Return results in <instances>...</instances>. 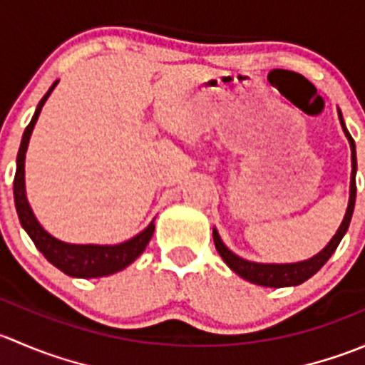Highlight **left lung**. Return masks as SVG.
Returning a JSON list of instances; mask_svg holds the SVG:
<instances>
[{
  "mask_svg": "<svg viewBox=\"0 0 365 365\" xmlns=\"http://www.w3.org/2000/svg\"><path fill=\"white\" fill-rule=\"evenodd\" d=\"M339 121L341 127L344 130L346 138L349 141V148H351V182H349V201L348 208H346V215L342 219L339 230L334 235L332 240L327 244V247L323 251H319L316 256L309 257L305 261H298V263H254V261H247L244 257L237 256L235 252H231L230 249L224 245V242L220 240L219 233L213 227V242H215L217 252L220 254V257L224 259V263L238 274L240 277H244L245 281L252 282L257 286H267V288H286V286H298L302 282H305L307 279H311L327 261L330 259L334 252H336L337 245L341 244L342 237L346 235L349 227V220H351L353 208H355V197H356V152H355V141L349 135L348 128H346L344 120H342V114L339 111Z\"/></svg>",
  "mask_w": 365,
  "mask_h": 365,
  "instance_id": "8db88e82",
  "label": "left lung"
}]
</instances>
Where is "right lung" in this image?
I'll list each match as a JSON object with an SVG mask.
<instances>
[{"label": "right lung", "instance_id": "obj_1", "mask_svg": "<svg viewBox=\"0 0 365 365\" xmlns=\"http://www.w3.org/2000/svg\"><path fill=\"white\" fill-rule=\"evenodd\" d=\"M56 84L58 81H54L53 86L49 88V91H47L42 97V101L38 102L31 121H29V125L26 127L23 141H21L19 153H17L16 178H14V201H16L17 215H19L21 226H23L26 233L29 235V238L33 240L35 247L46 256V259L49 261V263H53L54 267L60 268L63 274L70 275V277L81 279L106 277V275H111L123 270V268H127L132 261H135V257L141 256L143 251L146 249V245H148L150 238H152L153 231H155V224H153L152 220V222L148 224V227L143 230L141 233L135 235L130 240L123 242V244L116 245L67 244V242H61L58 240V238L51 237V235L40 226L36 217L33 215L31 206L28 203V197H26L24 159L33 127H35L36 120H38V114L42 111L43 104H46V101L49 98L51 91L54 90Z\"/></svg>", "mask_w": 365, "mask_h": 365}]
</instances>
